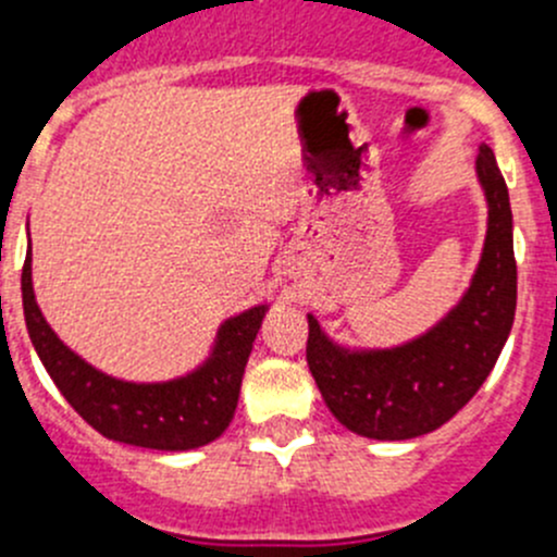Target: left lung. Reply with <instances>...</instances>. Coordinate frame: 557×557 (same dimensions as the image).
I'll list each match as a JSON object with an SVG mask.
<instances>
[{
	"instance_id": "1",
	"label": "left lung",
	"mask_w": 557,
	"mask_h": 557,
	"mask_svg": "<svg viewBox=\"0 0 557 557\" xmlns=\"http://www.w3.org/2000/svg\"><path fill=\"white\" fill-rule=\"evenodd\" d=\"M476 174L487 196V239L471 288L428 334L383 350H348L307 315V364L343 428L375 441H408L446 424L487 381L515 323L517 261L504 174L487 144Z\"/></svg>"
}]
</instances>
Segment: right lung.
<instances>
[{
	"instance_id": "1",
	"label": "right lung",
	"mask_w": 557,
	"mask_h": 557,
	"mask_svg": "<svg viewBox=\"0 0 557 557\" xmlns=\"http://www.w3.org/2000/svg\"><path fill=\"white\" fill-rule=\"evenodd\" d=\"M29 339L59 392L84 422L111 441L160 451H187L225 433L239 403L242 375L267 305L245 310L220 326L212 356L190 375L165 383H129L86 364L53 334L32 290V247L21 272Z\"/></svg>"
}]
</instances>
